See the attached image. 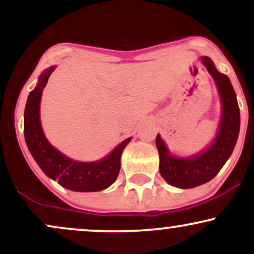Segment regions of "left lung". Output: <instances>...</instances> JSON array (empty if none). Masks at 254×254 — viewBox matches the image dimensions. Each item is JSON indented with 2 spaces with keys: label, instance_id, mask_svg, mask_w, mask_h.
<instances>
[{
  "label": "left lung",
  "instance_id": "8db88e82",
  "mask_svg": "<svg viewBox=\"0 0 254 254\" xmlns=\"http://www.w3.org/2000/svg\"><path fill=\"white\" fill-rule=\"evenodd\" d=\"M202 62L216 82L222 100V121L216 139L200 155L192 159H179L172 156L161 137L156 136L160 173L166 182L180 189L196 188L216 176L232 155L240 130V110L228 76L218 72L209 57H203Z\"/></svg>",
  "mask_w": 254,
  "mask_h": 254
}]
</instances>
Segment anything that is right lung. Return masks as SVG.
Masks as SVG:
<instances>
[{"mask_svg": "<svg viewBox=\"0 0 254 254\" xmlns=\"http://www.w3.org/2000/svg\"><path fill=\"white\" fill-rule=\"evenodd\" d=\"M55 66H51L39 78L38 86L30 93L25 109L24 132L26 144L32 156L51 179L63 188L78 192L101 191L109 188L118 177L121 156L131 137L122 142L109 156L98 162H77L64 156L49 143L44 136L39 119V106L43 89L48 83Z\"/></svg>", "mask_w": 254, "mask_h": 254, "instance_id": "add662e5", "label": "right lung"}]
</instances>
